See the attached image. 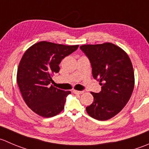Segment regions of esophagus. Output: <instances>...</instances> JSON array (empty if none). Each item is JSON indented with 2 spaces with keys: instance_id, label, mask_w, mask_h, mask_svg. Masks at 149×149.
<instances>
[{
  "instance_id": "34e87169",
  "label": "esophagus",
  "mask_w": 149,
  "mask_h": 149,
  "mask_svg": "<svg viewBox=\"0 0 149 149\" xmlns=\"http://www.w3.org/2000/svg\"><path fill=\"white\" fill-rule=\"evenodd\" d=\"M73 93L75 94H79V95H81V94L84 93V91H78V90H73Z\"/></svg>"
}]
</instances>
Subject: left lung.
Wrapping results in <instances>:
<instances>
[{
  "mask_svg": "<svg viewBox=\"0 0 149 149\" xmlns=\"http://www.w3.org/2000/svg\"><path fill=\"white\" fill-rule=\"evenodd\" d=\"M81 49L89 58L92 75L102 86L99 93L91 92L94 101L86 108L91 117L100 121L113 118L126 105L135 86L132 62L128 54L111 43L85 44Z\"/></svg>",
  "mask_w": 149,
  "mask_h": 149,
  "instance_id": "1",
  "label": "left lung"
}]
</instances>
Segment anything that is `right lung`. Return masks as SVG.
Masks as SVG:
<instances>
[{"mask_svg": "<svg viewBox=\"0 0 149 149\" xmlns=\"http://www.w3.org/2000/svg\"><path fill=\"white\" fill-rule=\"evenodd\" d=\"M79 45L66 46L40 41L29 47L17 69V81L27 106L42 117H52L64 109L70 91L57 89L50 83L60 70L59 64Z\"/></svg>", "mask_w": 149, "mask_h": 149, "instance_id": "add662e5", "label": "right lung"}]
</instances>
